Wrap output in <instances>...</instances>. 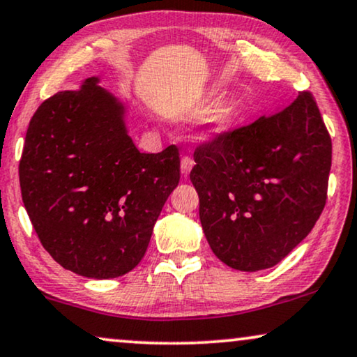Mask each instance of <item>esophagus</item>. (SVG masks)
I'll use <instances>...</instances> for the list:
<instances>
[{
    "label": "esophagus",
    "instance_id": "1",
    "mask_svg": "<svg viewBox=\"0 0 357 357\" xmlns=\"http://www.w3.org/2000/svg\"><path fill=\"white\" fill-rule=\"evenodd\" d=\"M192 166H194V161L189 158V156H183V158H181V174L184 176V178H186V176L191 173Z\"/></svg>",
    "mask_w": 357,
    "mask_h": 357
}]
</instances>
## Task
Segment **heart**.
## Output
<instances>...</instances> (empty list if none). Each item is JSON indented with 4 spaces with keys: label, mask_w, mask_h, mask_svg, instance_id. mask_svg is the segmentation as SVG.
Returning <instances> with one entry per match:
<instances>
[{
    "label": "heart",
    "mask_w": 357,
    "mask_h": 357,
    "mask_svg": "<svg viewBox=\"0 0 357 357\" xmlns=\"http://www.w3.org/2000/svg\"><path fill=\"white\" fill-rule=\"evenodd\" d=\"M235 116V101L231 98H223L208 109L201 121L188 129V137L197 144H208L220 139L230 130Z\"/></svg>",
    "instance_id": "b5f03b06"
}]
</instances>
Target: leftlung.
I'll return each instance as SVG.
<instances>
[{
    "label": "left lung",
    "mask_w": 357,
    "mask_h": 357,
    "mask_svg": "<svg viewBox=\"0 0 357 357\" xmlns=\"http://www.w3.org/2000/svg\"><path fill=\"white\" fill-rule=\"evenodd\" d=\"M191 183L213 255L256 273L282 261L326 202L331 139L310 93L194 151Z\"/></svg>",
    "instance_id": "1"
}]
</instances>
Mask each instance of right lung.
Masks as SVG:
<instances>
[{
  "label": "right lung",
  "mask_w": 357,
  "mask_h": 357,
  "mask_svg": "<svg viewBox=\"0 0 357 357\" xmlns=\"http://www.w3.org/2000/svg\"><path fill=\"white\" fill-rule=\"evenodd\" d=\"M89 76L40 104L26 134L19 183L40 243L61 268L91 279L127 274L144 258L179 153H140L129 109Z\"/></svg>",
  "instance_id": "add662e5"
}]
</instances>
